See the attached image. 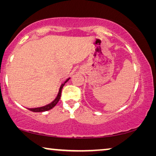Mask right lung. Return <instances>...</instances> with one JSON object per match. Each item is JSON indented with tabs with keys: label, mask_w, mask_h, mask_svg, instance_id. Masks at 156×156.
<instances>
[{
	"label": "right lung",
	"mask_w": 156,
	"mask_h": 156,
	"mask_svg": "<svg viewBox=\"0 0 156 156\" xmlns=\"http://www.w3.org/2000/svg\"><path fill=\"white\" fill-rule=\"evenodd\" d=\"M70 79L68 78L67 80L65 81V82L63 83V84H61L60 87H59V92L57 94V96L56 97V98L53 100V101L51 102V103L47 104L45 106H41V107H37V108H28L30 111H31V112H46V111H48V110H50L52 109L53 107H55V106H56V104L58 103V101H59V99H60V97H61V93H62V89L63 87L65 86V83H67L69 80Z\"/></svg>",
	"instance_id": "right-lung-1"
}]
</instances>
